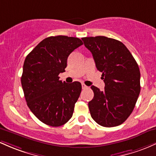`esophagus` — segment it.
Here are the masks:
<instances>
[{
	"instance_id": "34e87169",
	"label": "esophagus",
	"mask_w": 156,
	"mask_h": 156,
	"mask_svg": "<svg viewBox=\"0 0 156 156\" xmlns=\"http://www.w3.org/2000/svg\"><path fill=\"white\" fill-rule=\"evenodd\" d=\"M82 87H83V89H87V88H88V87H87V85H85L84 83L82 84Z\"/></svg>"
}]
</instances>
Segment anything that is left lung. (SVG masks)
<instances>
[{
  "mask_svg": "<svg viewBox=\"0 0 156 156\" xmlns=\"http://www.w3.org/2000/svg\"><path fill=\"white\" fill-rule=\"evenodd\" d=\"M102 73L105 90L92 85L94 97L88 102L93 119L99 125H120L133 111L140 94V71L130 51L122 42L104 36L83 37Z\"/></svg>",
  "mask_w": 156,
  "mask_h": 156,
  "instance_id": "obj_1",
  "label": "left lung"
}]
</instances>
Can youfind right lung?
I'll use <instances>...</instances> for the list:
<instances>
[{
  "label": "right lung",
  "instance_id": "right-lung-1",
  "mask_svg": "<svg viewBox=\"0 0 156 156\" xmlns=\"http://www.w3.org/2000/svg\"><path fill=\"white\" fill-rule=\"evenodd\" d=\"M83 44L77 37L51 36L26 56L21 76L24 97L31 111L45 125L59 127L72 117L82 85L62 83L59 74L65 71L70 54Z\"/></svg>",
  "mask_w": 156,
  "mask_h": 156
}]
</instances>
